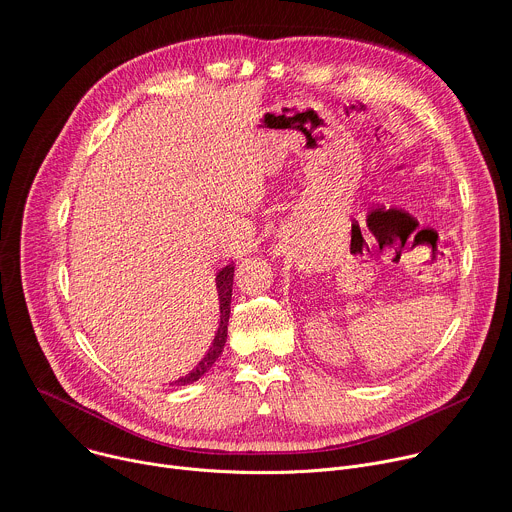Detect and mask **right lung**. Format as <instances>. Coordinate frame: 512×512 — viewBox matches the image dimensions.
I'll use <instances>...</instances> for the list:
<instances>
[{
	"label": "right lung",
	"mask_w": 512,
	"mask_h": 512,
	"mask_svg": "<svg viewBox=\"0 0 512 512\" xmlns=\"http://www.w3.org/2000/svg\"><path fill=\"white\" fill-rule=\"evenodd\" d=\"M232 282H234V264L222 268L216 276V286H218V296H220V327L216 331L214 343L208 349V353L203 355V359L183 377H179L175 381V385H189L193 381H197L203 373H208L212 369V365L216 363V359L222 355L224 345H226V337H228V319H230V302H232ZM173 385V383H171Z\"/></svg>",
	"instance_id": "obj_1"
}]
</instances>
